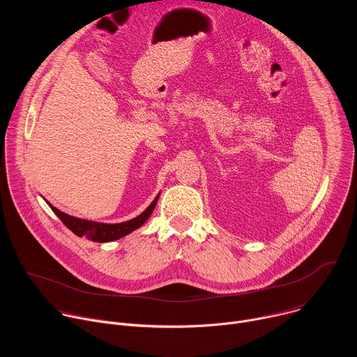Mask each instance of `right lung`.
Returning <instances> with one entry per match:
<instances>
[{
	"instance_id": "right-lung-1",
	"label": "right lung",
	"mask_w": 357,
	"mask_h": 357,
	"mask_svg": "<svg viewBox=\"0 0 357 357\" xmlns=\"http://www.w3.org/2000/svg\"><path fill=\"white\" fill-rule=\"evenodd\" d=\"M160 193L157 195V197L152 200L151 205L137 218L128 220V222H123V223H98V222H91V220H86V219H79L70 215H66L63 212H61L59 209H56L55 206L50 205V203L46 200L47 205L50 206L55 212V215L63 222V225L72 230L76 236L79 237H86L91 241H97V243H107V241H114L119 240L127 234H130L131 231H134L135 229L141 227L146 219L151 216L152 211L155 209V205L158 202Z\"/></svg>"
}]
</instances>
